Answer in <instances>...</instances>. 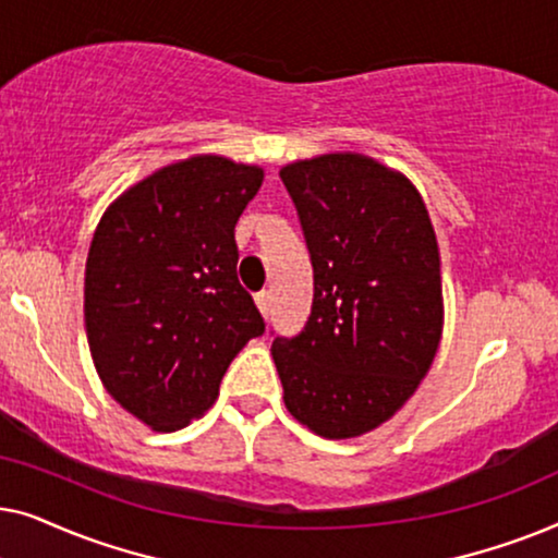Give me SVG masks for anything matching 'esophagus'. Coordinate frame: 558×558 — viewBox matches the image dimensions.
Instances as JSON below:
<instances>
[{
	"label": "esophagus",
	"mask_w": 558,
	"mask_h": 558,
	"mask_svg": "<svg viewBox=\"0 0 558 558\" xmlns=\"http://www.w3.org/2000/svg\"><path fill=\"white\" fill-rule=\"evenodd\" d=\"M256 307H258V312H262V315H264V319H269L271 307H274V296H271V292H258V294H256Z\"/></svg>",
	"instance_id": "1"
}]
</instances>
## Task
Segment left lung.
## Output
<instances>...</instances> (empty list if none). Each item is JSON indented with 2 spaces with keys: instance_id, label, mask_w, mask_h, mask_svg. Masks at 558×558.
<instances>
[{
  "instance_id": "8db88e82",
  "label": "left lung",
  "mask_w": 558,
  "mask_h": 558,
  "mask_svg": "<svg viewBox=\"0 0 558 558\" xmlns=\"http://www.w3.org/2000/svg\"><path fill=\"white\" fill-rule=\"evenodd\" d=\"M315 269L296 338H274L284 403L325 439L373 432L429 373L445 325L439 246L407 174L335 151L281 167Z\"/></svg>"
}]
</instances>
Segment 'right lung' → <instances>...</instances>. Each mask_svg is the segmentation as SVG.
I'll return each instance as SVG.
<instances>
[{
	"instance_id": "1",
	"label": "right lung",
	"mask_w": 558,
	"mask_h": 558,
	"mask_svg": "<svg viewBox=\"0 0 558 558\" xmlns=\"http://www.w3.org/2000/svg\"><path fill=\"white\" fill-rule=\"evenodd\" d=\"M262 182V167L195 155L134 182L98 220L83 287L90 357L111 399L155 432L201 418L264 332L233 233Z\"/></svg>"
}]
</instances>
